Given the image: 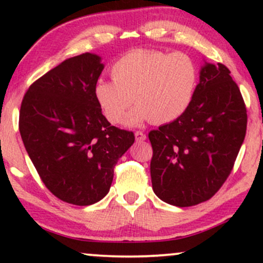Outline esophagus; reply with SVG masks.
<instances>
[{"mask_svg": "<svg viewBox=\"0 0 263 263\" xmlns=\"http://www.w3.org/2000/svg\"><path fill=\"white\" fill-rule=\"evenodd\" d=\"M135 137H136V141H144L146 140V135L143 134V132H141V131H137V132H135Z\"/></svg>", "mask_w": 263, "mask_h": 263, "instance_id": "esophagus-1", "label": "esophagus"}]
</instances>
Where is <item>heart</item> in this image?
<instances>
[{
	"mask_svg": "<svg viewBox=\"0 0 263 263\" xmlns=\"http://www.w3.org/2000/svg\"><path fill=\"white\" fill-rule=\"evenodd\" d=\"M114 80H99L93 96L107 121L127 126L176 121L188 110L198 84V66L183 52L135 49L111 66Z\"/></svg>",
	"mask_w": 263,
	"mask_h": 263,
	"instance_id": "b5f03b06",
	"label": "heart"
}]
</instances>
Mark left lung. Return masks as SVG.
<instances>
[{
	"label": "left lung",
	"mask_w": 263,
	"mask_h": 263,
	"mask_svg": "<svg viewBox=\"0 0 263 263\" xmlns=\"http://www.w3.org/2000/svg\"><path fill=\"white\" fill-rule=\"evenodd\" d=\"M240 89L225 65L204 62L188 110L148 134L155 194L174 206H192L221 188L246 135Z\"/></svg>",
	"instance_id": "left-lung-1"
}]
</instances>
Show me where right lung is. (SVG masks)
Returning a JSON list of instances; mask_svg holds the SVG:
<instances>
[{"mask_svg":"<svg viewBox=\"0 0 263 263\" xmlns=\"http://www.w3.org/2000/svg\"><path fill=\"white\" fill-rule=\"evenodd\" d=\"M104 66L92 53L66 59L34 81L21 105V137L39 177L57 198L80 206L107 194L114 167L135 142L95 100Z\"/></svg>","mask_w":263,"mask_h":263,"instance_id":"1","label":"right lung"}]
</instances>
